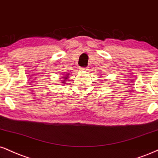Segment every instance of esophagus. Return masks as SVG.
<instances>
[{
  "label": "esophagus",
  "mask_w": 158,
  "mask_h": 158,
  "mask_svg": "<svg viewBox=\"0 0 158 158\" xmlns=\"http://www.w3.org/2000/svg\"><path fill=\"white\" fill-rule=\"evenodd\" d=\"M87 70H89L88 68H80V71H87Z\"/></svg>",
  "instance_id": "esophagus-1"
}]
</instances>
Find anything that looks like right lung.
<instances>
[{"label": "right lung", "instance_id": "right-lung-1", "mask_svg": "<svg viewBox=\"0 0 158 158\" xmlns=\"http://www.w3.org/2000/svg\"><path fill=\"white\" fill-rule=\"evenodd\" d=\"M69 75H70L69 73H64L63 76H62V79H61V81H62V83L64 84V83L66 82V81H67L68 78H69ZM63 84H62V85H63Z\"/></svg>", "mask_w": 158, "mask_h": 158}]
</instances>
